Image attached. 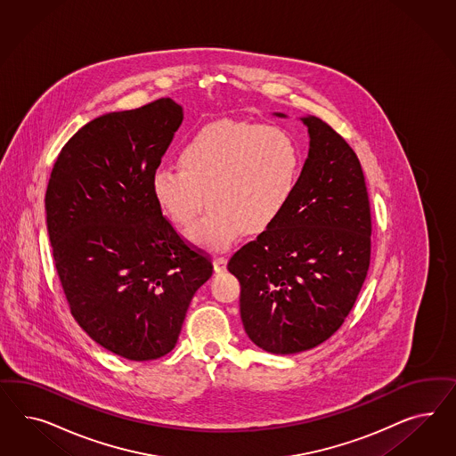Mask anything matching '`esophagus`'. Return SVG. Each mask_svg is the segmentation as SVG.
Segmentation results:
<instances>
[{
    "label": "esophagus",
    "instance_id": "34e87169",
    "mask_svg": "<svg viewBox=\"0 0 456 456\" xmlns=\"http://www.w3.org/2000/svg\"><path fill=\"white\" fill-rule=\"evenodd\" d=\"M227 267V259L225 257H214V269L216 273H224Z\"/></svg>",
    "mask_w": 456,
    "mask_h": 456
}]
</instances>
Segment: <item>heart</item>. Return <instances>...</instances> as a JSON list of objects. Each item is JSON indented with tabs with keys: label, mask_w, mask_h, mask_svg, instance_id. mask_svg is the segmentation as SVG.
<instances>
[{
	"label": "heart",
	"mask_w": 456,
	"mask_h": 456,
	"mask_svg": "<svg viewBox=\"0 0 456 456\" xmlns=\"http://www.w3.org/2000/svg\"><path fill=\"white\" fill-rule=\"evenodd\" d=\"M179 167L153 170L155 204L168 221L187 229L208 200V216L189 239L224 250L244 232L263 234L281 219L299 183L301 152L281 126L224 120L182 143Z\"/></svg>",
	"instance_id": "1"
}]
</instances>
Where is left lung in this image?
I'll use <instances>...</instances> for the list:
<instances>
[{
	"label": "left lung",
	"instance_id": "obj_1",
	"mask_svg": "<svg viewBox=\"0 0 456 456\" xmlns=\"http://www.w3.org/2000/svg\"><path fill=\"white\" fill-rule=\"evenodd\" d=\"M301 120L309 153L289 206L227 264L240 282L244 330L273 354L330 339L356 303L371 259V208L358 155L318 117Z\"/></svg>",
	"mask_w": 456,
	"mask_h": 456
}]
</instances>
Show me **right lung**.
Returning <instances> with one entry per match:
<instances>
[{
  "mask_svg": "<svg viewBox=\"0 0 456 456\" xmlns=\"http://www.w3.org/2000/svg\"><path fill=\"white\" fill-rule=\"evenodd\" d=\"M182 118L179 103L159 98L83 125L58 155L45 195L73 318L95 343L130 361L174 349L193 294L214 269L151 192Z\"/></svg>",
  "mask_w": 456,
  "mask_h": 456,
  "instance_id": "right-lung-1",
  "label": "right lung"
}]
</instances>
